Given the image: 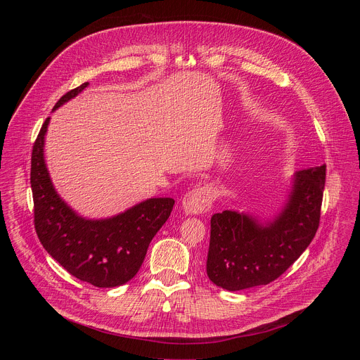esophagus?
<instances>
[{
    "label": "esophagus",
    "mask_w": 360,
    "mask_h": 360,
    "mask_svg": "<svg viewBox=\"0 0 360 360\" xmlns=\"http://www.w3.org/2000/svg\"><path fill=\"white\" fill-rule=\"evenodd\" d=\"M214 193L205 186L189 191L182 199V208L186 215H199L208 212L212 207Z\"/></svg>",
    "instance_id": "1"
}]
</instances>
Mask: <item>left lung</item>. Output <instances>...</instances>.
Here are the masks:
<instances>
[{
	"label": "left lung",
	"mask_w": 360,
	"mask_h": 360,
	"mask_svg": "<svg viewBox=\"0 0 360 360\" xmlns=\"http://www.w3.org/2000/svg\"><path fill=\"white\" fill-rule=\"evenodd\" d=\"M325 179L326 165L297 171L282 211L271 221L238 211L212 215L210 279L232 292L278 279L315 238Z\"/></svg>",
	"instance_id": "8db88e82"
}]
</instances>
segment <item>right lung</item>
<instances>
[{"label": "right lung", "mask_w": 360, "mask_h": 360, "mask_svg": "<svg viewBox=\"0 0 360 360\" xmlns=\"http://www.w3.org/2000/svg\"><path fill=\"white\" fill-rule=\"evenodd\" d=\"M88 82L60 98L54 111L77 96ZM49 118L32 146L31 189L34 225L45 250L72 276L96 288H114L131 281L139 271L152 238L169 218L175 200L150 198L107 219L79 217L60 198L51 182L44 141Z\"/></svg>", "instance_id": "1"}]
</instances>
